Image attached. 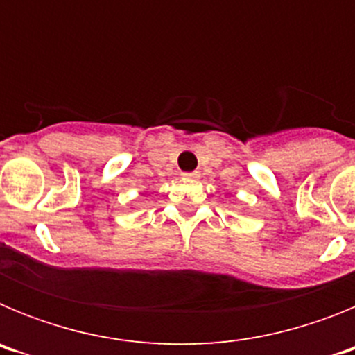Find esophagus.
<instances>
[{
  "mask_svg": "<svg viewBox=\"0 0 355 355\" xmlns=\"http://www.w3.org/2000/svg\"><path fill=\"white\" fill-rule=\"evenodd\" d=\"M184 175H187V178H199V172H187V174H184Z\"/></svg>",
  "mask_w": 355,
  "mask_h": 355,
  "instance_id": "1",
  "label": "esophagus"
}]
</instances>
